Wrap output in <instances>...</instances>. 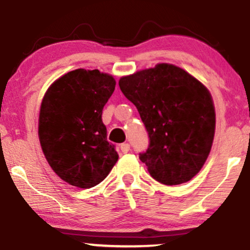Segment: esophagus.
I'll return each mask as SVG.
<instances>
[{
  "label": "esophagus",
  "mask_w": 250,
  "mask_h": 250,
  "mask_svg": "<svg viewBox=\"0 0 250 250\" xmlns=\"http://www.w3.org/2000/svg\"><path fill=\"white\" fill-rule=\"evenodd\" d=\"M120 149H121V151L123 154H127L129 150H130V146L128 145V143H122L121 146H120Z\"/></svg>",
  "instance_id": "1"
}]
</instances>
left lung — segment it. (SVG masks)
<instances>
[{
	"label": "left lung",
	"mask_w": 250,
	"mask_h": 250,
	"mask_svg": "<svg viewBox=\"0 0 250 250\" xmlns=\"http://www.w3.org/2000/svg\"><path fill=\"white\" fill-rule=\"evenodd\" d=\"M119 85L148 131L150 143L140 160L151 177L166 186L190 181L214 140L215 108L208 89L169 63L123 76Z\"/></svg>",
	"instance_id": "1"
}]
</instances>
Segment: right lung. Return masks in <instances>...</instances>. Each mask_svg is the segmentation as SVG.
<instances>
[{"mask_svg":"<svg viewBox=\"0 0 250 250\" xmlns=\"http://www.w3.org/2000/svg\"><path fill=\"white\" fill-rule=\"evenodd\" d=\"M115 84L109 74L80 68L57 79L43 96L39 117L43 154L57 176L77 188L99 185L119 160L102 122Z\"/></svg>","mask_w":250,"mask_h":250,"instance_id":"right-lung-1","label":"right lung"}]
</instances>
